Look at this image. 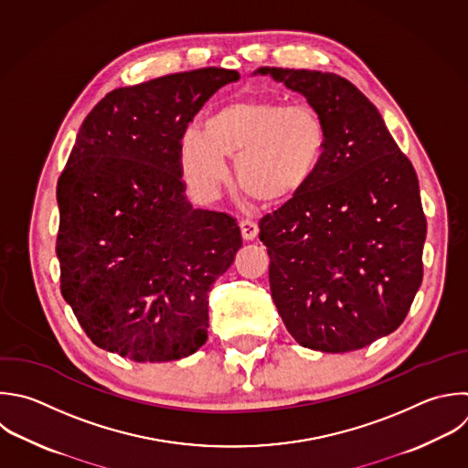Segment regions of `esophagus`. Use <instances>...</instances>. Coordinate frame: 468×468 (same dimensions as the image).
Listing matches in <instances>:
<instances>
[{
	"label": "esophagus",
	"mask_w": 468,
	"mask_h": 468,
	"mask_svg": "<svg viewBox=\"0 0 468 468\" xmlns=\"http://www.w3.org/2000/svg\"><path fill=\"white\" fill-rule=\"evenodd\" d=\"M239 229H241L243 239H247V241L254 239V238L258 236V232H260L258 223H254V221H250V219H243V221L239 223Z\"/></svg>",
	"instance_id": "esophagus-1"
}]
</instances>
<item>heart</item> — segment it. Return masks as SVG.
<instances>
[{
	"label": "heart",
	"mask_w": 468,
	"mask_h": 468,
	"mask_svg": "<svg viewBox=\"0 0 468 468\" xmlns=\"http://www.w3.org/2000/svg\"><path fill=\"white\" fill-rule=\"evenodd\" d=\"M329 148V130L309 106L271 99H238L214 108L203 132L186 130L177 163L190 192L210 201L229 179L225 157L236 159L241 190L265 205H285L313 183Z\"/></svg>",
	"instance_id": "1"
}]
</instances>
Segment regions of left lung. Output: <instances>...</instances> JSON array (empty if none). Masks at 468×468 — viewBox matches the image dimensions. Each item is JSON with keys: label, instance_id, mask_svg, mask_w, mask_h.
<instances>
[{"label": "left lung", "instance_id": "left-lung-1", "mask_svg": "<svg viewBox=\"0 0 468 468\" xmlns=\"http://www.w3.org/2000/svg\"><path fill=\"white\" fill-rule=\"evenodd\" d=\"M258 73L303 95L329 130L313 183L260 221L274 305L300 346L360 349L402 324L422 282L417 174L349 80L309 69Z\"/></svg>", "mask_w": 468, "mask_h": 468}]
</instances>
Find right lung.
Returning a JSON list of instances; mask_svg holds the SVG:
<instances>
[{"label":"right lung","mask_w":468,"mask_h":468,"mask_svg":"<svg viewBox=\"0 0 468 468\" xmlns=\"http://www.w3.org/2000/svg\"><path fill=\"white\" fill-rule=\"evenodd\" d=\"M238 71L205 68L108 93L58 179L60 289L91 342L135 362L196 353L208 291L241 247L236 219L194 208L177 143Z\"/></svg>","instance_id":"obj_1"}]
</instances>
